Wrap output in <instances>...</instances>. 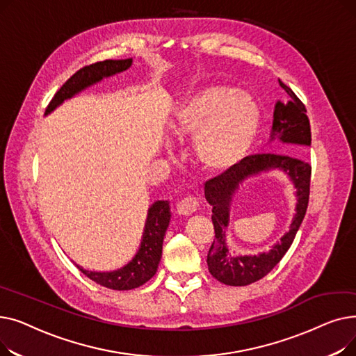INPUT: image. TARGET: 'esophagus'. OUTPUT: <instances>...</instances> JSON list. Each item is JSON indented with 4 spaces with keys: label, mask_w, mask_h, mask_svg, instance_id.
<instances>
[{
    "label": "esophagus",
    "mask_w": 356,
    "mask_h": 356,
    "mask_svg": "<svg viewBox=\"0 0 356 356\" xmlns=\"http://www.w3.org/2000/svg\"><path fill=\"white\" fill-rule=\"evenodd\" d=\"M199 208V200L193 196H188L181 200H179L177 203V213L179 215H184V216H189L192 213H195Z\"/></svg>",
    "instance_id": "obj_1"
}]
</instances>
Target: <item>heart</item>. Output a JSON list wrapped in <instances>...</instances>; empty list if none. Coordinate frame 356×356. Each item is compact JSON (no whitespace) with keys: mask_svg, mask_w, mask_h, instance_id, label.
I'll return each instance as SVG.
<instances>
[{"mask_svg":"<svg viewBox=\"0 0 356 356\" xmlns=\"http://www.w3.org/2000/svg\"><path fill=\"white\" fill-rule=\"evenodd\" d=\"M259 121V108L251 97L209 85L181 102L173 129L179 140L193 138V156L203 170L223 173L250 154Z\"/></svg>","mask_w":356,"mask_h":356,"instance_id":"obj_1","label":"heart"}]
</instances>
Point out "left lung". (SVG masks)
I'll return each instance as SVG.
<instances>
[{"label": "left lung", "instance_id": "1", "mask_svg": "<svg viewBox=\"0 0 356 356\" xmlns=\"http://www.w3.org/2000/svg\"><path fill=\"white\" fill-rule=\"evenodd\" d=\"M278 85L286 90L289 101L275 102L270 143L280 141L289 145L310 147L312 133L305 105L280 79ZM273 170L283 171L293 183L296 191V213L291 229L267 253L257 256H232L226 242L232 200L245 181ZM310 164L302 159L289 154L261 153L245 157L236 167L207 181L204 197L212 207V222L215 227V239L207 261L209 273L218 282L227 286H248L266 277L280 263V259L291 247L294 236L305 219L310 193Z\"/></svg>", "mask_w": 356, "mask_h": 356}]
</instances>
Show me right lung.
Listing matches in <instances>:
<instances>
[{
  "label": "right lung",
  "mask_w": 356,
  "mask_h": 356,
  "mask_svg": "<svg viewBox=\"0 0 356 356\" xmlns=\"http://www.w3.org/2000/svg\"><path fill=\"white\" fill-rule=\"evenodd\" d=\"M133 65V59L104 60L85 66L73 74L66 83L56 92V95L46 108V115L60 106L65 101L78 95L82 90L99 83L105 78L125 72ZM172 212L168 200H156L148 208L141 244L133 259L124 267L114 271H90L76 266L88 278L97 284L112 290H133L152 278L159 267L163 252V239L170 222Z\"/></svg>",
  "instance_id": "1"
}]
</instances>
